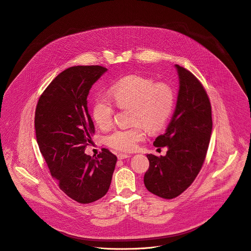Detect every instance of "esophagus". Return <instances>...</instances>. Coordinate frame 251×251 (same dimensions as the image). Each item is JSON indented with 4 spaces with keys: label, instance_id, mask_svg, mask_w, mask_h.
<instances>
[{
    "label": "esophagus",
    "instance_id": "obj_1",
    "mask_svg": "<svg viewBox=\"0 0 251 251\" xmlns=\"http://www.w3.org/2000/svg\"><path fill=\"white\" fill-rule=\"evenodd\" d=\"M118 159H125V158H128V157H130V155L129 154H126V153H118Z\"/></svg>",
    "mask_w": 251,
    "mask_h": 251
}]
</instances>
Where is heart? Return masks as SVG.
<instances>
[{
	"instance_id": "1",
	"label": "heart",
	"mask_w": 251,
	"mask_h": 251,
	"mask_svg": "<svg viewBox=\"0 0 251 251\" xmlns=\"http://www.w3.org/2000/svg\"><path fill=\"white\" fill-rule=\"evenodd\" d=\"M110 96L120 108L131 107L130 127L113 130L105 137L110 148L121 151H132L146 136V127L158 131L167 124L175 103L173 89L164 82H154L151 78L130 74L118 80L110 88ZM115 105L105 95L98 96L92 106V116L102 129L114 121Z\"/></svg>"
}]
</instances>
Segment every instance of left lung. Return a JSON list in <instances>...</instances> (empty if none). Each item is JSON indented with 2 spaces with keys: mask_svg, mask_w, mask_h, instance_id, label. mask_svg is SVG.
<instances>
[{
  "mask_svg": "<svg viewBox=\"0 0 251 251\" xmlns=\"http://www.w3.org/2000/svg\"><path fill=\"white\" fill-rule=\"evenodd\" d=\"M179 90L176 109L166 131L156 137L153 146L167 147L166 155L147 154L150 162L144 183L152 194L173 199L196 179L211 139L212 106L202 83L176 65Z\"/></svg>",
  "mask_w": 251,
  "mask_h": 251,
  "instance_id": "obj_1",
  "label": "left lung"
}]
</instances>
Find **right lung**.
<instances>
[{"label":"right lung","mask_w":251,"mask_h":251,"mask_svg":"<svg viewBox=\"0 0 251 251\" xmlns=\"http://www.w3.org/2000/svg\"><path fill=\"white\" fill-rule=\"evenodd\" d=\"M107 71L101 66H76L57 75L41 94L35 114L36 141L59 187L80 204L107 193L117 156L101 149L97 157L85 153L95 134L87 97Z\"/></svg>","instance_id":"obj_1"}]
</instances>
